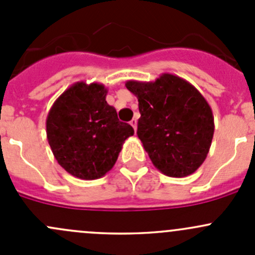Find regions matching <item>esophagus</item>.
Returning a JSON list of instances; mask_svg holds the SVG:
<instances>
[{
	"instance_id": "34e87169",
	"label": "esophagus",
	"mask_w": 255,
	"mask_h": 255,
	"mask_svg": "<svg viewBox=\"0 0 255 255\" xmlns=\"http://www.w3.org/2000/svg\"><path fill=\"white\" fill-rule=\"evenodd\" d=\"M130 126H132L133 128H134V130H137V120H135V118H133L132 121H130Z\"/></svg>"
}]
</instances>
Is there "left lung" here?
Segmentation results:
<instances>
[{
  "label": "left lung",
  "mask_w": 255,
  "mask_h": 255,
  "mask_svg": "<svg viewBox=\"0 0 255 255\" xmlns=\"http://www.w3.org/2000/svg\"><path fill=\"white\" fill-rule=\"evenodd\" d=\"M126 87L138 99L137 134L154 166L171 177L195 173L215 132L212 110L199 90L173 74L151 82L129 80Z\"/></svg>",
  "instance_id": "obj_1"
}]
</instances>
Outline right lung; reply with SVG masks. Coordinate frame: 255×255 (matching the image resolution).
I'll list each match as a JSON object with an SVG mask.
<instances>
[{"label":"right lung","mask_w":255,"mask_h":255,"mask_svg":"<svg viewBox=\"0 0 255 255\" xmlns=\"http://www.w3.org/2000/svg\"><path fill=\"white\" fill-rule=\"evenodd\" d=\"M102 84L76 82L63 92L47 117V138L59 165L84 180L100 179L113 168L123 143L134 134L106 101Z\"/></svg>","instance_id":"right-lung-1"}]
</instances>
